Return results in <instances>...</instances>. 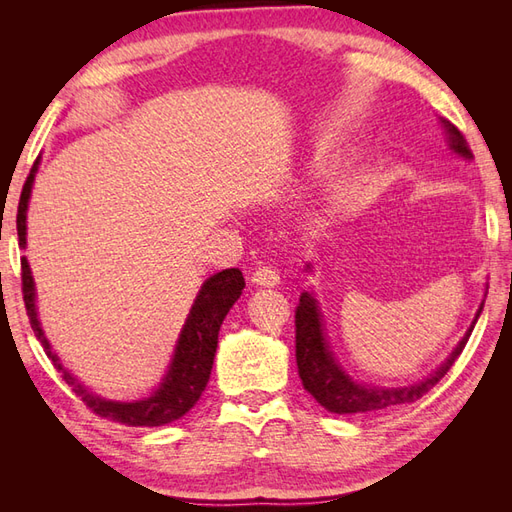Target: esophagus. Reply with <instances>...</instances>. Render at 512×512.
<instances>
[{"label":"esophagus","instance_id":"esophagus-1","mask_svg":"<svg viewBox=\"0 0 512 512\" xmlns=\"http://www.w3.org/2000/svg\"><path fill=\"white\" fill-rule=\"evenodd\" d=\"M250 281H253V284H257V286L273 288V286L279 284V273L270 266H259V268H255L253 279H250Z\"/></svg>","mask_w":512,"mask_h":512}]
</instances>
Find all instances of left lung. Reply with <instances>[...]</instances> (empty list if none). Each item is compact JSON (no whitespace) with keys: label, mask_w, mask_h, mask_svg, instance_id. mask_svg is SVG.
Wrapping results in <instances>:
<instances>
[{"label":"left lung","mask_w":512,"mask_h":512,"mask_svg":"<svg viewBox=\"0 0 512 512\" xmlns=\"http://www.w3.org/2000/svg\"><path fill=\"white\" fill-rule=\"evenodd\" d=\"M442 125L447 127L449 132V143L455 154L464 158H473V151L466 143L464 134L460 132L447 118H442ZM484 306V303H482ZM477 310V317L482 312ZM477 321V319H475ZM473 321V325H475ZM295 325H297V367L301 383L306 387L314 400L321 402V405L332 411V413H358V416H365V413H380L394 407H402L407 402H416L427 394L433 385H438V380L449 372L451 365L455 363L464 350L466 341L473 332V325L466 332L460 345L455 347V352L447 358L438 372H433L429 378H424L422 383L411 385V387H391V389H380V387H369V385H358L347 376L343 369L334 363L332 352L328 350V343L323 339V328H321V314L317 308V301H314L308 292H303L295 314Z\"/></svg>","instance_id":"8db88e82"}]
</instances>
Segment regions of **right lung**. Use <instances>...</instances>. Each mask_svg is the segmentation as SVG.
I'll list each match as a JSON object with an SVG mask.
<instances>
[{
	"label": "right lung",
	"instance_id": "1",
	"mask_svg": "<svg viewBox=\"0 0 512 512\" xmlns=\"http://www.w3.org/2000/svg\"><path fill=\"white\" fill-rule=\"evenodd\" d=\"M37 162L32 165L28 173L24 189H21L19 206H17V235H19L21 248L26 246V211H28L32 180H35ZM244 286H246L244 275L239 268H226L222 273L206 279L198 299H195L193 308L189 312V319L182 328L178 347H176V356H173V363L165 376V383L160 385L158 391H154V396H149L145 400L112 402V400H103L99 396L90 394L88 389L76 383V380L61 367L57 354L52 352V347L46 341V336H43V330L37 321L35 284H32V275H30V266L26 262V257H21V292H24L30 328L41 341L43 352L48 354V358H52L54 367H57L59 372H63L65 383L72 387L76 396H81V400L96 413V416L127 424V427H160V424L182 418L184 413H187L195 402L200 400L202 391L206 383H209V376H211L220 325L228 314V310L233 308V303L239 299V295H242Z\"/></svg>",
	"mask_w": 512,
	"mask_h": 512
}]
</instances>
